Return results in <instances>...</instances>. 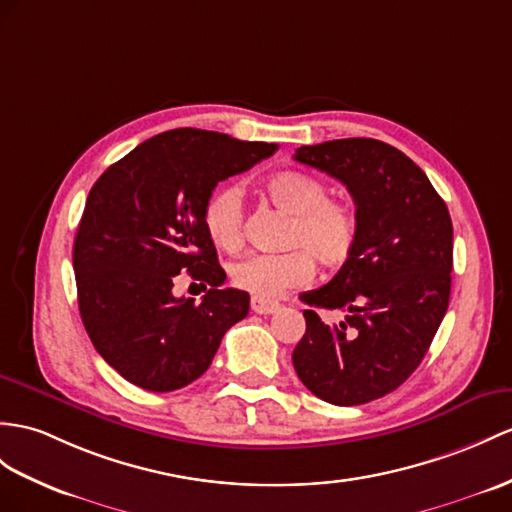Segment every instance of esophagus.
Segmentation results:
<instances>
[{"label": "esophagus", "mask_w": 512, "mask_h": 512, "mask_svg": "<svg viewBox=\"0 0 512 512\" xmlns=\"http://www.w3.org/2000/svg\"><path fill=\"white\" fill-rule=\"evenodd\" d=\"M280 308L278 302H271V299H263V297H252V310L256 315H271L276 313Z\"/></svg>", "instance_id": "1"}]
</instances>
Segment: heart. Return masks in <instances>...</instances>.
<instances>
[{
	"label": "heart",
	"mask_w": 512,
	"mask_h": 512,
	"mask_svg": "<svg viewBox=\"0 0 512 512\" xmlns=\"http://www.w3.org/2000/svg\"><path fill=\"white\" fill-rule=\"evenodd\" d=\"M263 193L273 206L293 217L286 243L295 249L284 254H249L236 260L230 267L236 289L276 299L313 278L315 260L310 253L328 269L350 260L358 243V213L352 202L328 197V186L302 171L273 173L263 182ZM202 226L208 239L223 252L241 249L243 202L239 189L221 186L210 193L202 208Z\"/></svg>",
	"instance_id": "1"
}]
</instances>
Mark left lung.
Here are the masks:
<instances>
[{
    "instance_id": "8db88e82",
    "label": "left lung",
    "mask_w": 512,
    "mask_h": 512,
    "mask_svg": "<svg viewBox=\"0 0 512 512\" xmlns=\"http://www.w3.org/2000/svg\"><path fill=\"white\" fill-rule=\"evenodd\" d=\"M350 191L358 243L341 271L302 295L306 332L293 350L299 380L319 400L358 406L408 380L450 304L454 230L428 176L376 139L302 145L293 156ZM319 307L342 313L330 324Z\"/></svg>"
}]
</instances>
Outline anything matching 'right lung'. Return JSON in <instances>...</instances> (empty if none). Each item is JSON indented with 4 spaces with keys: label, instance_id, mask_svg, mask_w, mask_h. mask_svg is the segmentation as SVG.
<instances>
[{
    "label": "right lung",
    "instance_id": "1",
    "mask_svg": "<svg viewBox=\"0 0 512 512\" xmlns=\"http://www.w3.org/2000/svg\"><path fill=\"white\" fill-rule=\"evenodd\" d=\"M276 143L180 128L110 165L86 199L73 243L78 306L95 350L152 393L191 384L245 319L249 295L221 289L226 271L202 226L221 180L252 169ZM180 270L211 286L199 305L170 293Z\"/></svg>",
    "mask_w": 512,
    "mask_h": 512
}]
</instances>
